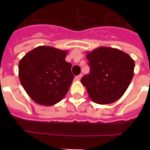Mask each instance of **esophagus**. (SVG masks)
Listing matches in <instances>:
<instances>
[{"mask_svg": "<svg viewBox=\"0 0 150 150\" xmlns=\"http://www.w3.org/2000/svg\"><path fill=\"white\" fill-rule=\"evenodd\" d=\"M82 76H83V74H79V75H78V76H76V77H75V79L79 81V80H80V79L82 78Z\"/></svg>", "mask_w": 150, "mask_h": 150, "instance_id": "esophagus-1", "label": "esophagus"}]
</instances>
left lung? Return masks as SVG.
<instances>
[{"label":"left lung","instance_id":"8db88e82","mask_svg":"<svg viewBox=\"0 0 150 150\" xmlns=\"http://www.w3.org/2000/svg\"><path fill=\"white\" fill-rule=\"evenodd\" d=\"M86 53L90 73L82 77L81 83L90 99L99 104L119 100L132 82L134 61L124 52L106 46Z\"/></svg>","mask_w":150,"mask_h":150}]
</instances>
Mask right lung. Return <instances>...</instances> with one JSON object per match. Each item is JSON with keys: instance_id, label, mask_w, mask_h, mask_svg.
Returning <instances> with one entry per match:
<instances>
[{"instance_id": "add662e5", "label": "right lung", "mask_w": 150, "mask_h": 150, "mask_svg": "<svg viewBox=\"0 0 150 150\" xmlns=\"http://www.w3.org/2000/svg\"><path fill=\"white\" fill-rule=\"evenodd\" d=\"M67 51L40 46L28 52L19 61L18 77L30 98L38 104L52 106L67 93L74 76Z\"/></svg>"}]
</instances>
